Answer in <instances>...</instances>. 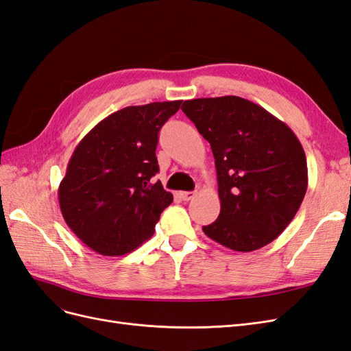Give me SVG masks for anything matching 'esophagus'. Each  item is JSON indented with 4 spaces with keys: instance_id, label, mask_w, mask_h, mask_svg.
I'll return each mask as SVG.
<instances>
[{
    "instance_id": "34e87169",
    "label": "esophagus",
    "mask_w": 351,
    "mask_h": 351,
    "mask_svg": "<svg viewBox=\"0 0 351 351\" xmlns=\"http://www.w3.org/2000/svg\"><path fill=\"white\" fill-rule=\"evenodd\" d=\"M195 196H196V193H195V192H182V193H180V197H182V199H183V200H186V202L192 200Z\"/></svg>"
}]
</instances>
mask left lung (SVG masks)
Masks as SVG:
<instances>
[{"instance_id": "1", "label": "left lung", "mask_w": 351, "mask_h": 351, "mask_svg": "<svg viewBox=\"0 0 351 351\" xmlns=\"http://www.w3.org/2000/svg\"><path fill=\"white\" fill-rule=\"evenodd\" d=\"M182 110L215 158L221 210L202 230L236 252L267 246L290 224L306 195L302 143L285 123L240 97L190 99Z\"/></svg>"}]
</instances>
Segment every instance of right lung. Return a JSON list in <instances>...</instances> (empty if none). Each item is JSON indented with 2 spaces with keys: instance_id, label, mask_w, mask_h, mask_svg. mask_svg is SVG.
Returning <instances> with one entry per match:
<instances>
[{
  "instance_id": "1",
  "label": "right lung",
  "mask_w": 351,
  "mask_h": 351,
  "mask_svg": "<svg viewBox=\"0 0 351 351\" xmlns=\"http://www.w3.org/2000/svg\"><path fill=\"white\" fill-rule=\"evenodd\" d=\"M183 101L125 107L99 121L74 149L58 187L66 224L88 247L121 256L151 239L173 195L152 177L158 133Z\"/></svg>"
}]
</instances>
